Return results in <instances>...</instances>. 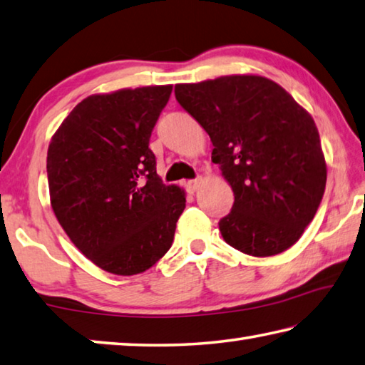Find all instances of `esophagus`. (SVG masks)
Wrapping results in <instances>:
<instances>
[{
    "mask_svg": "<svg viewBox=\"0 0 365 365\" xmlns=\"http://www.w3.org/2000/svg\"><path fill=\"white\" fill-rule=\"evenodd\" d=\"M200 184H202V179H200V178H197V179H190V181H187L186 186H187V190H189V192H192V194H194L195 190L200 187Z\"/></svg>",
    "mask_w": 365,
    "mask_h": 365,
    "instance_id": "esophagus-1",
    "label": "esophagus"
}]
</instances>
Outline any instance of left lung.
Here are the masks:
<instances>
[{
  "label": "left lung",
  "mask_w": 365,
  "mask_h": 365,
  "mask_svg": "<svg viewBox=\"0 0 365 365\" xmlns=\"http://www.w3.org/2000/svg\"><path fill=\"white\" fill-rule=\"evenodd\" d=\"M176 101L208 133L212 160L231 184L222 239L252 257L290 248L321 205L327 165L314 120L276 81L229 75L175 86Z\"/></svg>",
  "instance_id": "left-lung-1"
}]
</instances>
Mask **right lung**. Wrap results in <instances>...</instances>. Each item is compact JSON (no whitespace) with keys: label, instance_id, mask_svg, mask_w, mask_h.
<instances>
[{"label":"right lung","instance_id":"right-lung-1","mask_svg":"<svg viewBox=\"0 0 365 365\" xmlns=\"http://www.w3.org/2000/svg\"><path fill=\"white\" fill-rule=\"evenodd\" d=\"M171 85L94 94L49 143L51 207L75 247L117 276L152 267L170 250L186 194L165 186L149 149Z\"/></svg>","mask_w":365,"mask_h":365}]
</instances>
